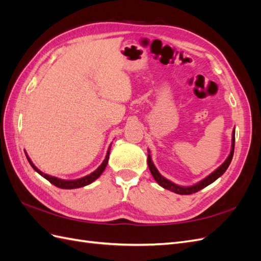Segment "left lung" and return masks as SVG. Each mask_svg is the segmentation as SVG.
<instances>
[{
  "label": "left lung",
  "mask_w": 261,
  "mask_h": 261,
  "mask_svg": "<svg viewBox=\"0 0 261 261\" xmlns=\"http://www.w3.org/2000/svg\"><path fill=\"white\" fill-rule=\"evenodd\" d=\"M234 145H235V130H233L232 133V146H231V151L228 156L226 158V160L220 165V167L213 171L211 174H209L207 177H204L203 179H201L198 183H196L192 186H180L177 185L175 183H173V181L169 180L168 178H165L164 176H162L160 174V172L158 171V169L155 168V165L152 162L151 159V155H150V150L148 149V167L150 172H151V174L153 176V178L155 179V181L158 184H159L161 187L165 188V189H169V191L173 192V193H176L179 195H191L193 193H197L200 189L204 188L206 186L210 185L211 183H213L216 179H218L221 175L223 174V173L227 170L228 165H230L231 161H232V158L234 154Z\"/></svg>",
  "instance_id": "obj_1"
}]
</instances>
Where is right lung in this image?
Masks as SVG:
<instances>
[{"instance_id":"obj_1","label":"right lung","mask_w":261,"mask_h":261,"mask_svg":"<svg viewBox=\"0 0 261 261\" xmlns=\"http://www.w3.org/2000/svg\"><path fill=\"white\" fill-rule=\"evenodd\" d=\"M111 146L112 144L109 146V149H108V152H107V155L105 158L103 162L101 163L100 167L96 170L93 171L92 173H90V174L86 175L84 177H81V178H77V179H62V178H59V177H55V176H52V175H49V174H45V173L41 172L40 170H39L36 165L33 163V161L30 160V158L28 156L27 152H25L26 156H27V160L28 162L30 163L31 167L34 168V170L39 173L41 176H43L45 179H48L51 184L55 185L59 188H63V189H74V188H80V187H84V186H87L91 184L92 181L96 180L97 178L100 177V175L103 173V171L106 170L107 168V164H108V161H109V155H110V150H111Z\"/></svg>"}]
</instances>
